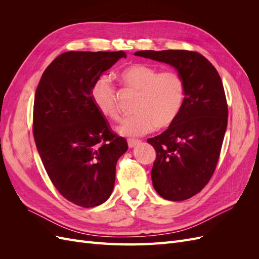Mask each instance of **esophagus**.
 I'll use <instances>...</instances> for the list:
<instances>
[{"mask_svg":"<svg viewBox=\"0 0 259 259\" xmlns=\"http://www.w3.org/2000/svg\"><path fill=\"white\" fill-rule=\"evenodd\" d=\"M140 143V140H138V139H127V145H128V147L130 148H133V147H135L137 144H139Z\"/></svg>","mask_w":259,"mask_h":259,"instance_id":"obj_1","label":"esophagus"}]
</instances>
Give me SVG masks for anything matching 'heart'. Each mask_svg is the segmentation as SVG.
<instances>
[{"instance_id": "heart-1", "label": "heart", "mask_w": 259, "mask_h": 259, "mask_svg": "<svg viewBox=\"0 0 259 259\" xmlns=\"http://www.w3.org/2000/svg\"><path fill=\"white\" fill-rule=\"evenodd\" d=\"M119 77L125 86L139 92L135 108L137 114L117 126L121 135L142 136L156 127H167L177 119L186 97L185 80L179 72H159L152 66L132 64L121 70ZM91 99L101 115L112 121L121 119L116 91L108 76L101 75L94 81Z\"/></svg>"}]
</instances>
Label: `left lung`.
Masks as SVG:
<instances>
[{"label": "left lung", "mask_w": 259, "mask_h": 259, "mask_svg": "<svg viewBox=\"0 0 259 259\" xmlns=\"http://www.w3.org/2000/svg\"><path fill=\"white\" fill-rule=\"evenodd\" d=\"M136 56L165 62L186 84L182 111L168 128L147 142L155 149L152 184L162 198L184 201L213 176L228 123V105L217 70L198 52L139 51Z\"/></svg>", "instance_id": "obj_1"}]
</instances>
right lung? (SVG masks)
<instances>
[{
    "label": "right lung",
    "instance_id": "add662e5",
    "mask_svg": "<svg viewBox=\"0 0 259 259\" xmlns=\"http://www.w3.org/2000/svg\"><path fill=\"white\" fill-rule=\"evenodd\" d=\"M124 52H67L45 69L33 106V137L53 185L82 207L107 201L126 139L111 130L91 99L97 77Z\"/></svg>",
    "mask_w": 259,
    "mask_h": 259
}]
</instances>
